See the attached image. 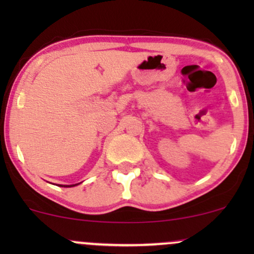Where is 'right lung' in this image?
<instances>
[{
    "label": "right lung",
    "instance_id": "right-lung-1",
    "mask_svg": "<svg viewBox=\"0 0 254 254\" xmlns=\"http://www.w3.org/2000/svg\"><path fill=\"white\" fill-rule=\"evenodd\" d=\"M78 184H80V183H78ZM78 184H75V185H58V186H62V188H63V186H64V188H72V186H76V185H78Z\"/></svg>",
    "mask_w": 254,
    "mask_h": 254
}]
</instances>
